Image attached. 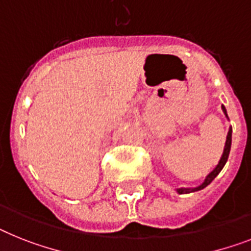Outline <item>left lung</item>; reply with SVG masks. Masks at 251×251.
Instances as JSON below:
<instances>
[{
	"label": "left lung",
	"mask_w": 251,
	"mask_h": 251,
	"mask_svg": "<svg viewBox=\"0 0 251 251\" xmlns=\"http://www.w3.org/2000/svg\"><path fill=\"white\" fill-rule=\"evenodd\" d=\"M223 109V113L226 114V117H227V111H226V107L222 106ZM231 141H232V129L229 128L228 130V134H227V140H226V145H225V150H223V155L222 158H221V160H219L218 165L214 168V171L210 172L208 176H206V178H205V181L202 182L201 185L198 186V187L195 188H178L177 192L178 194H190V192H194V191H199V190H202L204 187H206V186L210 183V182L214 179L217 176L219 175V172L222 171V168L225 167L226 161H227V159H228V155H229V150H231Z\"/></svg>",
	"instance_id": "obj_1"
}]
</instances>
